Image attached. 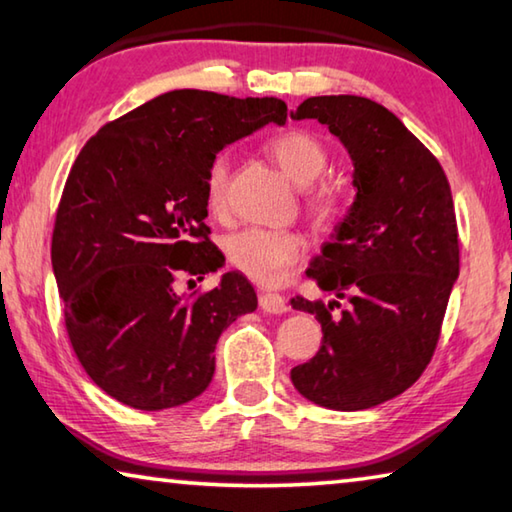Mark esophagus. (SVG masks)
<instances>
[{
  "label": "esophagus",
  "mask_w": 512,
  "mask_h": 512,
  "mask_svg": "<svg viewBox=\"0 0 512 512\" xmlns=\"http://www.w3.org/2000/svg\"><path fill=\"white\" fill-rule=\"evenodd\" d=\"M259 307H262L266 314H284L287 311V300H284L280 293L262 291L259 293Z\"/></svg>",
  "instance_id": "34e87169"
}]
</instances>
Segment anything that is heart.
<instances>
[{"mask_svg": "<svg viewBox=\"0 0 512 512\" xmlns=\"http://www.w3.org/2000/svg\"><path fill=\"white\" fill-rule=\"evenodd\" d=\"M268 153L280 164L282 171L293 183L305 187L320 176L327 167V149L314 133L291 128L275 135L268 142ZM230 160L219 153L210 162L205 173V203L214 214H221L228 201ZM307 210L316 221H334L341 212V192L332 183H320L307 189ZM307 241L291 230L244 228L235 235L225 237L223 253L228 264L259 284H277L287 275L289 268L305 255Z\"/></svg>", "mask_w": 512, "mask_h": 512, "instance_id": "heart-1", "label": "heart"}]
</instances>
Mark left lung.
<instances>
[{"mask_svg":"<svg viewBox=\"0 0 512 512\" xmlns=\"http://www.w3.org/2000/svg\"><path fill=\"white\" fill-rule=\"evenodd\" d=\"M291 117L316 119L339 137L357 189L307 268L334 300H291L323 327L316 357L293 368L291 381L325 409H370L413 386L438 345L458 277L452 189L433 153L377 101L311 97ZM339 299L349 300L345 310Z\"/></svg>","mask_w":512,"mask_h":512,"instance_id":"obj_1","label":"left lung"}]
</instances>
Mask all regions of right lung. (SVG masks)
<instances>
[{
    "mask_svg": "<svg viewBox=\"0 0 512 512\" xmlns=\"http://www.w3.org/2000/svg\"><path fill=\"white\" fill-rule=\"evenodd\" d=\"M268 121L282 126L287 103L173 90L108 121L69 171L51 266L76 357L117 402L162 411L194 400L214 377L223 329L257 309L237 271L192 296L176 282L223 266L207 239L205 173Z\"/></svg>",
    "mask_w": 512,
    "mask_h": 512,
    "instance_id": "right-lung-1",
    "label": "right lung"
}]
</instances>
